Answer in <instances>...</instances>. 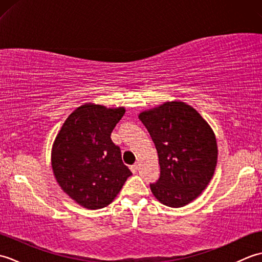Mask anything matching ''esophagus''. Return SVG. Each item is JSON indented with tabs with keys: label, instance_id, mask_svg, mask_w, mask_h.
Masks as SVG:
<instances>
[{
	"label": "esophagus",
	"instance_id": "esophagus-1",
	"mask_svg": "<svg viewBox=\"0 0 262 262\" xmlns=\"http://www.w3.org/2000/svg\"><path fill=\"white\" fill-rule=\"evenodd\" d=\"M130 170H132L133 173H136V172L138 171V165H137V164L132 165V166H130Z\"/></svg>",
	"mask_w": 262,
	"mask_h": 262
}]
</instances>
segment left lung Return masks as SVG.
I'll list each match as a JSON object with an SVG mask.
<instances>
[{
  "mask_svg": "<svg viewBox=\"0 0 262 262\" xmlns=\"http://www.w3.org/2000/svg\"><path fill=\"white\" fill-rule=\"evenodd\" d=\"M138 118L157 147L161 174L149 185L160 203L179 208L208 186L217 164L213 129L198 111L182 101L144 110Z\"/></svg>",
  "mask_w": 262,
  "mask_h": 262,
  "instance_id": "obj_1",
  "label": "left lung"
}]
</instances>
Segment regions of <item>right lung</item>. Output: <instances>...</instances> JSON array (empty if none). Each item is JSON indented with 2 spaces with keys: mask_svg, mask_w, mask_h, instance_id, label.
Wrapping results in <instances>:
<instances>
[{
  "mask_svg": "<svg viewBox=\"0 0 262 262\" xmlns=\"http://www.w3.org/2000/svg\"><path fill=\"white\" fill-rule=\"evenodd\" d=\"M125 107L85 103L72 113L52 147V168L59 187L76 204L100 209L114 202L130 170L110 135Z\"/></svg>",
  "mask_w": 262,
  "mask_h": 262,
  "instance_id": "1",
  "label": "right lung"
}]
</instances>
